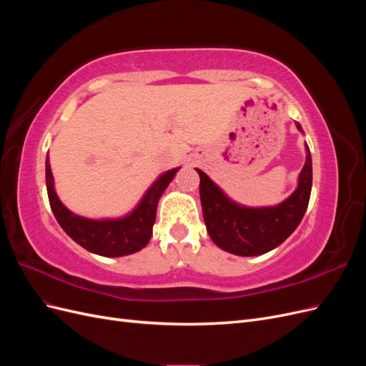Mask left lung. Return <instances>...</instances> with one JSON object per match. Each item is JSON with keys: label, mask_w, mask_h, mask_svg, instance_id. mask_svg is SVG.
Returning a JSON list of instances; mask_svg holds the SVG:
<instances>
[{"label": "left lung", "mask_w": 366, "mask_h": 366, "mask_svg": "<svg viewBox=\"0 0 366 366\" xmlns=\"http://www.w3.org/2000/svg\"><path fill=\"white\" fill-rule=\"evenodd\" d=\"M296 125L301 129V125ZM197 171L207 234L219 249L239 257L262 254L289 238L301 223L312 194L313 169L308 147L297 189L276 207L250 209L232 203L203 171Z\"/></svg>", "instance_id": "8db88e82"}]
</instances>
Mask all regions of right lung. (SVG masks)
I'll return each instance as SVG.
<instances>
[{
    "mask_svg": "<svg viewBox=\"0 0 366 366\" xmlns=\"http://www.w3.org/2000/svg\"><path fill=\"white\" fill-rule=\"evenodd\" d=\"M179 169L164 172L154 183L134 212L122 219L94 221L77 217L65 207L53 189V175L50 171L49 157L46 159V183L50 207L54 218L77 244L101 254V257H125L145 247L152 235V226L156 221L157 203L163 191L168 187Z\"/></svg>",
    "mask_w": 366,
    "mask_h": 366,
    "instance_id": "1",
    "label": "right lung"
}]
</instances>
